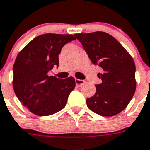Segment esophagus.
I'll return each instance as SVG.
<instances>
[{
  "mask_svg": "<svg viewBox=\"0 0 150 150\" xmlns=\"http://www.w3.org/2000/svg\"><path fill=\"white\" fill-rule=\"evenodd\" d=\"M75 84H76V85H77V86L80 87L85 84V81H84V80H81V79H75Z\"/></svg>",
  "mask_w": 150,
  "mask_h": 150,
  "instance_id": "1",
  "label": "esophagus"
}]
</instances>
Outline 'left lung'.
<instances>
[{
  "instance_id": "obj_1",
  "label": "left lung",
  "mask_w": 150,
  "mask_h": 150,
  "mask_svg": "<svg viewBox=\"0 0 150 150\" xmlns=\"http://www.w3.org/2000/svg\"><path fill=\"white\" fill-rule=\"evenodd\" d=\"M94 65L102 69L98 77L102 80L96 85V92L87 98L88 108L101 116L119 114L131 100L136 91L135 63L120 42L107 33H76Z\"/></svg>"
}]
</instances>
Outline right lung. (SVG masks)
Masks as SVG:
<instances>
[{"label": "right lung", "mask_w": 150, "mask_h": 150, "mask_svg": "<svg viewBox=\"0 0 150 150\" xmlns=\"http://www.w3.org/2000/svg\"><path fill=\"white\" fill-rule=\"evenodd\" d=\"M75 40L71 34L40 35L17 55L13 67V90L19 100L33 114L52 115L65 108L69 94L75 88V79H61L47 73L59 66L62 48Z\"/></svg>", "instance_id": "right-lung-1"}]
</instances>
